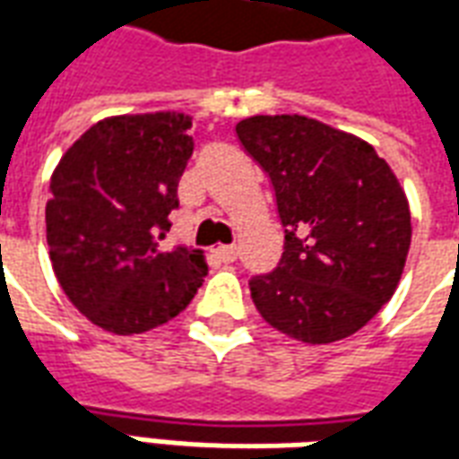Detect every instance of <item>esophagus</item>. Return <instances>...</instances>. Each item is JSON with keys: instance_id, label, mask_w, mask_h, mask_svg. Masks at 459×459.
<instances>
[{"instance_id": "1", "label": "esophagus", "mask_w": 459, "mask_h": 459, "mask_svg": "<svg viewBox=\"0 0 459 459\" xmlns=\"http://www.w3.org/2000/svg\"><path fill=\"white\" fill-rule=\"evenodd\" d=\"M213 253H216V258H219L221 263H233V260L238 258V248H236V246H219Z\"/></svg>"}]
</instances>
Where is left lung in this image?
Segmentation results:
<instances>
[{
    "instance_id": "1",
    "label": "left lung",
    "mask_w": 459,
    "mask_h": 459,
    "mask_svg": "<svg viewBox=\"0 0 459 459\" xmlns=\"http://www.w3.org/2000/svg\"><path fill=\"white\" fill-rule=\"evenodd\" d=\"M236 134L285 229L278 268L248 282L260 317L305 344L351 337L394 298L411 248L395 174L368 142L302 115H255Z\"/></svg>"
}]
</instances>
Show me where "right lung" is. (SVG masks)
<instances>
[{
  "label": "right lung",
  "mask_w": 459,
  "mask_h": 459,
  "mask_svg": "<svg viewBox=\"0 0 459 459\" xmlns=\"http://www.w3.org/2000/svg\"><path fill=\"white\" fill-rule=\"evenodd\" d=\"M181 113L95 122L65 152L46 204L61 288L93 325L142 334L177 317L206 275L201 250L161 248L191 152Z\"/></svg>",
  "instance_id": "1"
}]
</instances>
